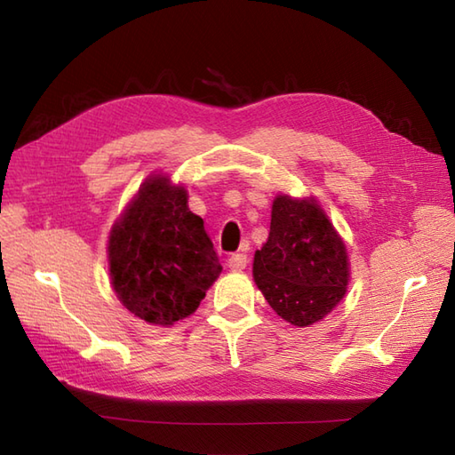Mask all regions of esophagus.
Masks as SVG:
<instances>
[{
    "instance_id": "esophagus-1",
    "label": "esophagus",
    "mask_w": 455,
    "mask_h": 455,
    "mask_svg": "<svg viewBox=\"0 0 455 455\" xmlns=\"http://www.w3.org/2000/svg\"><path fill=\"white\" fill-rule=\"evenodd\" d=\"M247 255L245 253H235L228 259V267L231 270H243L247 267Z\"/></svg>"
}]
</instances>
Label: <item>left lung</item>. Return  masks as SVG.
<instances>
[{
	"label": "left lung",
	"instance_id": "left-lung-1",
	"mask_svg": "<svg viewBox=\"0 0 455 455\" xmlns=\"http://www.w3.org/2000/svg\"><path fill=\"white\" fill-rule=\"evenodd\" d=\"M253 276L270 307L291 325L323 319L347 291V249L313 200L278 196Z\"/></svg>",
	"mask_w": 455,
	"mask_h": 455
}]
</instances>
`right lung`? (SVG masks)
Here are the masks:
<instances>
[{"label": "right lung", "mask_w": 455, "mask_h": 455, "mask_svg": "<svg viewBox=\"0 0 455 455\" xmlns=\"http://www.w3.org/2000/svg\"><path fill=\"white\" fill-rule=\"evenodd\" d=\"M108 265L124 307L164 327L190 315L221 272L187 190L161 175L146 180L110 231Z\"/></svg>", "instance_id": "right-lung-1"}]
</instances>
